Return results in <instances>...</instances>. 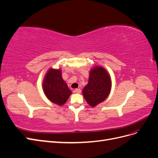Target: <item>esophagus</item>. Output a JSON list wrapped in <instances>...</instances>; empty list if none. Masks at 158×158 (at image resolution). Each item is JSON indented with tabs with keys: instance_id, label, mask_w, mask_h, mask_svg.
Segmentation results:
<instances>
[{
	"instance_id": "34e87169",
	"label": "esophagus",
	"mask_w": 158,
	"mask_h": 158,
	"mask_svg": "<svg viewBox=\"0 0 158 158\" xmlns=\"http://www.w3.org/2000/svg\"><path fill=\"white\" fill-rule=\"evenodd\" d=\"M74 92L76 94H80L81 93V89H76L74 90Z\"/></svg>"
}]
</instances>
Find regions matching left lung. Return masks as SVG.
<instances>
[{
  "label": "left lung",
  "instance_id": "obj_1",
  "mask_svg": "<svg viewBox=\"0 0 158 158\" xmlns=\"http://www.w3.org/2000/svg\"><path fill=\"white\" fill-rule=\"evenodd\" d=\"M111 87V81L107 72L96 66L90 71L88 83L82 91L84 98L89 106L95 107L107 98Z\"/></svg>",
  "mask_w": 158,
  "mask_h": 158
}]
</instances>
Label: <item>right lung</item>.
<instances>
[{"label": "right lung", "mask_w": 158, "mask_h": 158, "mask_svg": "<svg viewBox=\"0 0 158 158\" xmlns=\"http://www.w3.org/2000/svg\"><path fill=\"white\" fill-rule=\"evenodd\" d=\"M43 87L47 98L59 106L67 101L71 94V91L62 78L60 70L51 69L44 78Z\"/></svg>", "instance_id": "1"}]
</instances>
